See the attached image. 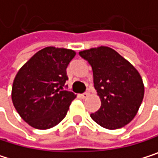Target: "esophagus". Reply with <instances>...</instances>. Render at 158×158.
<instances>
[{
    "mask_svg": "<svg viewBox=\"0 0 158 158\" xmlns=\"http://www.w3.org/2000/svg\"><path fill=\"white\" fill-rule=\"evenodd\" d=\"M80 96H81V98H87V96H88V93H87V92H85V93L81 94Z\"/></svg>",
    "mask_w": 158,
    "mask_h": 158,
    "instance_id": "34e87169",
    "label": "esophagus"
}]
</instances>
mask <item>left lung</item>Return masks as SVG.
<instances>
[{
    "instance_id": "8db88e82",
    "label": "left lung",
    "mask_w": 158,
    "mask_h": 158,
    "mask_svg": "<svg viewBox=\"0 0 158 158\" xmlns=\"http://www.w3.org/2000/svg\"><path fill=\"white\" fill-rule=\"evenodd\" d=\"M93 71L101 108L91 118L107 129L127 125L137 114L144 96L143 79L133 65L115 50L100 46L79 52Z\"/></svg>"
}]
</instances>
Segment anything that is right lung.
Masks as SVG:
<instances>
[{
    "label": "right lung",
    "instance_id": "right-lung-1",
    "mask_svg": "<svg viewBox=\"0 0 158 158\" xmlns=\"http://www.w3.org/2000/svg\"><path fill=\"white\" fill-rule=\"evenodd\" d=\"M75 52L66 48L45 47L33 55L16 73L13 104L31 127L48 129L66 116L75 95L64 89L66 69Z\"/></svg>",
    "mask_w": 158,
    "mask_h": 158
}]
</instances>
